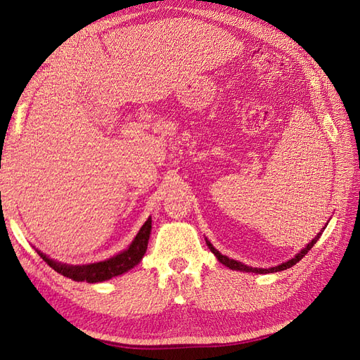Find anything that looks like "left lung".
I'll use <instances>...</instances> for the list:
<instances>
[{
    "label": "left lung",
    "instance_id": "1",
    "mask_svg": "<svg viewBox=\"0 0 360 360\" xmlns=\"http://www.w3.org/2000/svg\"><path fill=\"white\" fill-rule=\"evenodd\" d=\"M326 228V226H324ZM324 228L323 230L315 236L312 240L304 246L300 252L294 257V258H291V259H288L287 263H282V264H279V266H276V267H270V269H258V267H249V266H246V264H243V263H240V261H236V259H231V258H228V257H225V255H222L219 250L217 249H214L213 248V245L209 242V240H205V243H207V246L210 248V250L212 252L216 255V258L219 259V263H222L224 266H226V267H230V269H233V270H240V271H252V274H275V271H281V270H287V269H290V267H292L294 264L296 263H299V261L307 255L309 250L312 249V246L317 243V240L320 238V236L323 234V231H324Z\"/></svg>",
    "mask_w": 360,
    "mask_h": 360
}]
</instances>
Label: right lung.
<instances>
[{
    "instance_id": "add662e5",
    "label": "right lung",
    "mask_w": 360,
    "mask_h": 360,
    "mask_svg": "<svg viewBox=\"0 0 360 360\" xmlns=\"http://www.w3.org/2000/svg\"><path fill=\"white\" fill-rule=\"evenodd\" d=\"M150 231H151V217H148L146 224L141 226V230L134 238V242L130 243V246L126 250H123V252H120L118 255L110 259L99 261V263H93V264H84V266L63 264V263H58V261H53L45 254H41L40 250H37V252L43 258V261H46L49 267L58 271V274H61L63 276L70 278L78 282L85 281L93 284V282H103L114 276L123 275L127 270L134 269L139 261L143 259L146 254Z\"/></svg>"
}]
</instances>
